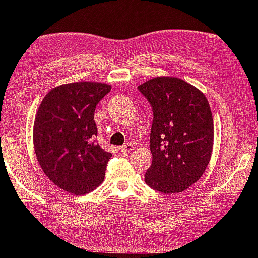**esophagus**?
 <instances>
[{
    "label": "esophagus",
    "mask_w": 258,
    "mask_h": 258,
    "mask_svg": "<svg viewBox=\"0 0 258 258\" xmlns=\"http://www.w3.org/2000/svg\"><path fill=\"white\" fill-rule=\"evenodd\" d=\"M119 150L123 154H128V153H130V152H132V151L135 150V145L131 144V143H127V144H124L123 146L119 147Z\"/></svg>",
    "instance_id": "1"
}]
</instances>
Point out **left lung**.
Wrapping results in <instances>:
<instances>
[{"label": "left lung", "mask_w": 258, "mask_h": 258, "mask_svg": "<svg viewBox=\"0 0 258 258\" xmlns=\"http://www.w3.org/2000/svg\"><path fill=\"white\" fill-rule=\"evenodd\" d=\"M153 110L152 166L145 183L163 194H177L196 183L212 155L214 127L206 96L177 77L160 76L140 85Z\"/></svg>", "instance_id": "obj_1"}]
</instances>
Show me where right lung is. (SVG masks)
I'll return each instance as SVG.
<instances>
[{
    "label": "right lung",
    "instance_id": "right-lung-1",
    "mask_svg": "<svg viewBox=\"0 0 258 258\" xmlns=\"http://www.w3.org/2000/svg\"><path fill=\"white\" fill-rule=\"evenodd\" d=\"M111 88L93 82L61 85L38 107L33 127L37 161L50 181L68 192L87 194L103 182L112 154L97 142L93 115Z\"/></svg>",
    "mask_w": 258,
    "mask_h": 258
}]
</instances>
